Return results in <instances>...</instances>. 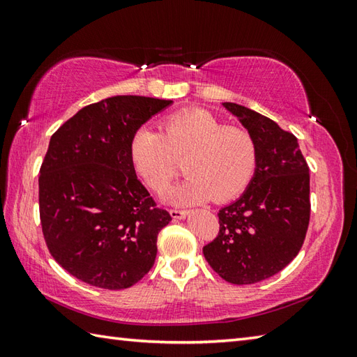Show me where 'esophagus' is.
I'll return each instance as SVG.
<instances>
[{
	"instance_id": "esophagus-1",
	"label": "esophagus",
	"mask_w": 357,
	"mask_h": 357,
	"mask_svg": "<svg viewBox=\"0 0 357 357\" xmlns=\"http://www.w3.org/2000/svg\"><path fill=\"white\" fill-rule=\"evenodd\" d=\"M187 213H188V211H185V210H178V208L170 210V216L173 219H184L187 216Z\"/></svg>"
}]
</instances>
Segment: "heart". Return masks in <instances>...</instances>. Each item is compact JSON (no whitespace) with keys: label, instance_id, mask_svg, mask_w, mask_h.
Wrapping results in <instances>:
<instances>
[{"label":"heart","instance_id":"heart-1","mask_svg":"<svg viewBox=\"0 0 357 357\" xmlns=\"http://www.w3.org/2000/svg\"><path fill=\"white\" fill-rule=\"evenodd\" d=\"M136 172L158 193L164 192L185 159L188 178L169 192L176 204H198L211 196L229 201L248 187L257 167V144L252 132L225 126L204 109H184L165 116L161 132L141 127L130 142Z\"/></svg>","mask_w":357,"mask_h":357}]
</instances>
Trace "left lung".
I'll return each mask as SVG.
<instances>
[{
	"label": "left lung",
	"mask_w": 357,
	"mask_h": 357,
	"mask_svg": "<svg viewBox=\"0 0 357 357\" xmlns=\"http://www.w3.org/2000/svg\"><path fill=\"white\" fill-rule=\"evenodd\" d=\"M222 105L255 136L257 167L241 198L219 210V233L202 252L227 282L247 285L298 256L310 222V173L293 133L244 105Z\"/></svg>",
	"instance_id": "left-lung-1"
}]
</instances>
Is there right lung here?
Returning <instances> with one entry per match:
<instances>
[{"label": "right lung", "mask_w": 357, "mask_h": 357, "mask_svg": "<svg viewBox=\"0 0 357 357\" xmlns=\"http://www.w3.org/2000/svg\"><path fill=\"white\" fill-rule=\"evenodd\" d=\"M172 100L119 95L86 105L52 135L40 169V219L50 255L105 290L135 285L153 267L172 221L135 173L133 135Z\"/></svg>", "instance_id": "1"}]
</instances>
